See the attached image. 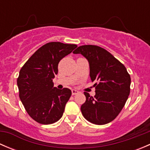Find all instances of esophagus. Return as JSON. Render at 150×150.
<instances>
[{
    "label": "esophagus",
    "mask_w": 150,
    "mask_h": 150,
    "mask_svg": "<svg viewBox=\"0 0 150 150\" xmlns=\"http://www.w3.org/2000/svg\"><path fill=\"white\" fill-rule=\"evenodd\" d=\"M78 93H79V91H78V90H75V89H72V95H76V94H78Z\"/></svg>",
    "instance_id": "esophagus-1"
}]
</instances>
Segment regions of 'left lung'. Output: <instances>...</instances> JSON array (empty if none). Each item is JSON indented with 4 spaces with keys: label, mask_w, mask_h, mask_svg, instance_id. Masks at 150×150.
<instances>
[{
    "label": "left lung",
    "mask_w": 150,
    "mask_h": 150,
    "mask_svg": "<svg viewBox=\"0 0 150 150\" xmlns=\"http://www.w3.org/2000/svg\"><path fill=\"white\" fill-rule=\"evenodd\" d=\"M74 54H81L88 61L90 77L95 81L96 94L84 92L86 100L81 105L88 121L104 125L112 121L123 108L130 93L131 77L125 67L109 51L93 45L78 47Z\"/></svg>",
    "instance_id": "1"
}]
</instances>
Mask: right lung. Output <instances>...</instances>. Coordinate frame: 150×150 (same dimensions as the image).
Listing matches in <instances>:
<instances>
[{"label": "right lung", "instance_id": "add662e5", "mask_svg": "<svg viewBox=\"0 0 150 150\" xmlns=\"http://www.w3.org/2000/svg\"><path fill=\"white\" fill-rule=\"evenodd\" d=\"M75 44L50 42L37 50L19 71L17 86L19 98L29 115L40 124L58 121L72 95L67 88L54 87L60 60L70 54Z\"/></svg>", "mask_w": 150, "mask_h": 150}]
</instances>
